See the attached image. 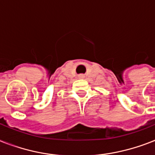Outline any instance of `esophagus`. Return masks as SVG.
I'll return each mask as SVG.
<instances>
[{
	"mask_svg": "<svg viewBox=\"0 0 155 155\" xmlns=\"http://www.w3.org/2000/svg\"><path fill=\"white\" fill-rule=\"evenodd\" d=\"M79 78H80V79H84V75H80V76H79Z\"/></svg>",
	"mask_w": 155,
	"mask_h": 155,
	"instance_id": "1",
	"label": "esophagus"
}]
</instances>
